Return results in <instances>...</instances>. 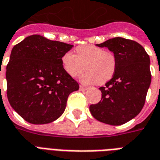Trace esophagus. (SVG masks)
<instances>
[{
	"instance_id": "esophagus-1",
	"label": "esophagus",
	"mask_w": 160,
	"mask_h": 160,
	"mask_svg": "<svg viewBox=\"0 0 160 160\" xmlns=\"http://www.w3.org/2000/svg\"><path fill=\"white\" fill-rule=\"evenodd\" d=\"M80 91H87V87H83V86H80Z\"/></svg>"
}]
</instances>
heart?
<instances>
[{"mask_svg": "<svg viewBox=\"0 0 160 160\" xmlns=\"http://www.w3.org/2000/svg\"><path fill=\"white\" fill-rule=\"evenodd\" d=\"M63 70L72 78H77L83 72L81 77L84 84H104L114 75L117 61L114 54L93 44H84L75 48V55L66 52L62 56Z\"/></svg>", "mask_w": 160, "mask_h": 160, "instance_id": "b5f03b06", "label": "heart"}]
</instances>
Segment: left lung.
<instances>
[{
  "label": "left lung",
  "mask_w": 160,
  "mask_h": 160,
  "mask_svg": "<svg viewBox=\"0 0 160 160\" xmlns=\"http://www.w3.org/2000/svg\"><path fill=\"white\" fill-rule=\"evenodd\" d=\"M114 53L117 68L113 77L99 90L101 100L91 104L90 111L98 121L122 125L136 117L144 106L151 84L150 58L134 40L114 38L97 44Z\"/></svg>",
  "instance_id": "left-lung-1"
}]
</instances>
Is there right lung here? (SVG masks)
Wrapping results in <instances>:
<instances>
[{"label": "right lung", "mask_w": 160, "mask_h": 160, "mask_svg": "<svg viewBox=\"0 0 160 160\" xmlns=\"http://www.w3.org/2000/svg\"><path fill=\"white\" fill-rule=\"evenodd\" d=\"M73 45L32 35L16 44L7 65V95L12 109L32 124L52 122L62 114L79 84L63 70L62 56Z\"/></svg>", "instance_id": "obj_1"}]
</instances>
